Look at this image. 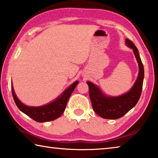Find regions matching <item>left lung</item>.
Masks as SVG:
<instances>
[{"label": "left lung", "instance_id": "8db88e82", "mask_svg": "<svg viewBox=\"0 0 158 158\" xmlns=\"http://www.w3.org/2000/svg\"><path fill=\"white\" fill-rule=\"evenodd\" d=\"M125 43L133 49L139 64V75L137 81L129 92L119 97H107L101 92L97 85L87 81L89 88V96L93 110L99 116L106 119H118L123 116L135 106L139 100L142 91L144 69L137 48L129 39Z\"/></svg>", "mask_w": 158, "mask_h": 158}]
</instances>
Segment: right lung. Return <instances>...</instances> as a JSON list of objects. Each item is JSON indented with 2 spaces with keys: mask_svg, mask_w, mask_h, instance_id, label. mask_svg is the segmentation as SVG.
<instances>
[{
  "mask_svg": "<svg viewBox=\"0 0 158 158\" xmlns=\"http://www.w3.org/2000/svg\"><path fill=\"white\" fill-rule=\"evenodd\" d=\"M78 83V81L73 83L70 86L63 92L59 98L52 102L48 104L47 105L38 106V107L28 106L21 102V101H19L15 95L12 87V84H11L12 93L16 105L19 109V110L26 114L28 116L31 118L34 121L39 123L51 121L58 118L63 114L65 109L67 102H68L72 93L74 91Z\"/></svg>",
  "mask_w": 158,
  "mask_h": 158,
  "instance_id": "right-lung-1",
  "label": "right lung"
}]
</instances>
